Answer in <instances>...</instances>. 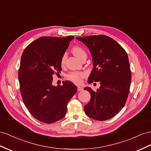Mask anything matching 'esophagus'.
<instances>
[{"label": "esophagus", "instance_id": "esophagus-1", "mask_svg": "<svg viewBox=\"0 0 151 151\" xmlns=\"http://www.w3.org/2000/svg\"><path fill=\"white\" fill-rule=\"evenodd\" d=\"M77 90H78V91H82L83 90V88L82 87H80V86H78V87H77Z\"/></svg>", "mask_w": 151, "mask_h": 151}]
</instances>
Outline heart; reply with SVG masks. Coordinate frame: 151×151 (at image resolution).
I'll list each match as a JSON object with an SVG mask.
<instances>
[{"label": "heart", "instance_id": "heart-1", "mask_svg": "<svg viewBox=\"0 0 151 151\" xmlns=\"http://www.w3.org/2000/svg\"><path fill=\"white\" fill-rule=\"evenodd\" d=\"M72 52L74 54L75 56L76 57L78 58V59H81L84 56H87V53L85 51L84 49H83L82 47L80 46H76L73 47L72 49ZM65 57H66V55L65 54L63 56L61 59V64L63 65L65 63ZM85 76H86V74L83 72H78V71H75V72H71L69 73V74L67 75V78L69 80L72 81L75 83H80L82 82V79L84 78Z\"/></svg>", "mask_w": 151, "mask_h": 151}]
</instances>
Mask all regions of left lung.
I'll return each instance as SVG.
<instances>
[{"mask_svg": "<svg viewBox=\"0 0 151 151\" xmlns=\"http://www.w3.org/2000/svg\"><path fill=\"white\" fill-rule=\"evenodd\" d=\"M89 49L93 68L88 83L100 82L94 91L87 87L91 99L85 105V113L96 121H106L117 114L129 94L131 75L128 57L122 46L105 35L76 37Z\"/></svg>", "mask_w": 151, "mask_h": 151, "instance_id": "left-lung-1", "label": "left lung"}]
</instances>
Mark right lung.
Returning <instances> with one entry per match:
<instances>
[{"mask_svg": "<svg viewBox=\"0 0 151 151\" xmlns=\"http://www.w3.org/2000/svg\"><path fill=\"white\" fill-rule=\"evenodd\" d=\"M75 37H41L27 46L22 53L18 80L23 101L30 113L46 124L63 119L68 101L77 92L69 81L52 85L53 75L62 70L61 59Z\"/></svg>", "mask_w": 151, "mask_h": 151, "instance_id": "1", "label": "right lung"}]
</instances>
